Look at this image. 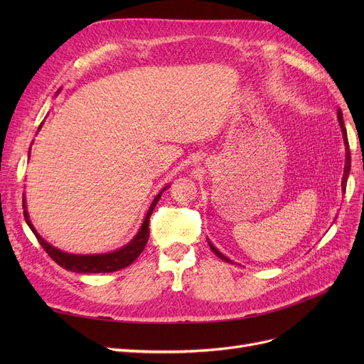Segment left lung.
I'll return each instance as SVG.
<instances>
[{"mask_svg":"<svg viewBox=\"0 0 364 364\" xmlns=\"http://www.w3.org/2000/svg\"><path fill=\"white\" fill-rule=\"evenodd\" d=\"M337 115H338V123H340V127H341V132H343V139H345V146H346V149H348V138H346V129H345V123H343V117H341V111H338L337 112ZM349 170H350V153H349V150L346 151V165H345V174H343V181H341V190H346V182H348V176H349ZM209 247H211V250L215 253V255L220 258V259H223V261H226V262H230V259L229 258H226L223 253H220L211 243H209Z\"/></svg>","mask_w":364,"mask_h":364,"instance_id":"8db88e82","label":"left lung"}]
</instances>
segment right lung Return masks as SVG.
<instances>
[{
	"mask_svg": "<svg viewBox=\"0 0 364 364\" xmlns=\"http://www.w3.org/2000/svg\"><path fill=\"white\" fill-rule=\"evenodd\" d=\"M165 190V188H164ZM164 190L153 199L147 215L144 218V223H142L139 232L136 234V237L130 241L127 246H124L123 249L115 250L112 253H106V255H71V253H65L62 250H58L56 247H53L51 245H48L47 241H43L42 237L36 232L35 228H33L31 222L28 220V214L27 211H24V217L26 222L30 226V229L33 230V234L36 235L39 245L43 247L48 253V257L58 262L60 267H63L65 270H71L75 273H109V272H117L124 269L127 266H130L134 262L139 253L144 250L147 241H149V235H150V229H149V222H150V215L155 209L158 200L161 199V194L164 193ZM24 208H26V200H24Z\"/></svg>",
	"mask_w": 364,
	"mask_h": 364,
	"instance_id": "right-lung-1",
	"label": "right lung"
}]
</instances>
